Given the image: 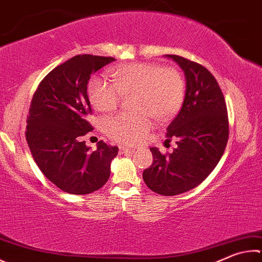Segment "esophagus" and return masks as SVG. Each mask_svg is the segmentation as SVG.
I'll return each mask as SVG.
<instances>
[{"label": "esophagus", "instance_id": "34e87169", "mask_svg": "<svg viewBox=\"0 0 262 262\" xmlns=\"http://www.w3.org/2000/svg\"><path fill=\"white\" fill-rule=\"evenodd\" d=\"M119 149H120V152H121V154H133V152L135 151V149H132V147L123 146V145H120V146H119Z\"/></svg>", "mask_w": 262, "mask_h": 262}]
</instances>
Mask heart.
I'll return each mask as SVG.
<instances>
[{
	"mask_svg": "<svg viewBox=\"0 0 262 262\" xmlns=\"http://www.w3.org/2000/svg\"><path fill=\"white\" fill-rule=\"evenodd\" d=\"M113 83L104 78H93L88 84L89 101L101 112H111L122 97L133 96L134 113H119L105 121L111 139L125 144L143 140L151 128L150 116L157 120L173 117L184 98V80L177 69L158 64L132 63L113 69Z\"/></svg>",
	"mask_w": 262,
	"mask_h": 262,
	"instance_id": "obj_1",
	"label": "heart"
}]
</instances>
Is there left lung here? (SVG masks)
<instances>
[{
  "instance_id": "left-lung-1",
  "label": "left lung",
  "mask_w": 262,
  "mask_h": 262,
  "mask_svg": "<svg viewBox=\"0 0 262 262\" xmlns=\"http://www.w3.org/2000/svg\"><path fill=\"white\" fill-rule=\"evenodd\" d=\"M165 57L185 75L182 107L166 134L177 139L178 147L168 155L151 147L154 163L144 169L143 180L152 191L175 196L196 188L215 168L226 149L229 125L225 97L210 71L177 55Z\"/></svg>"
}]
</instances>
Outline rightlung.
Masks as SVG:
<instances>
[{"label": "right lung", "mask_w": 262, "mask_h": 262, "mask_svg": "<svg viewBox=\"0 0 262 262\" xmlns=\"http://www.w3.org/2000/svg\"><path fill=\"white\" fill-rule=\"evenodd\" d=\"M113 57L78 55L57 66L33 96L26 140L36 165L50 182L71 194L101 189L110 178L118 146L99 141L92 151L82 136L92 132L87 95L90 75L112 63Z\"/></svg>", "instance_id": "1"}]
</instances>
